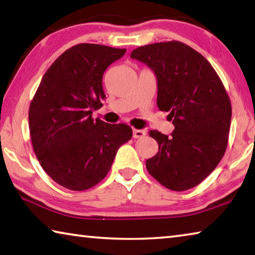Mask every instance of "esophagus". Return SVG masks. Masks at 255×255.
I'll return each mask as SVG.
<instances>
[{
  "instance_id": "esophagus-1",
  "label": "esophagus",
  "mask_w": 255,
  "mask_h": 255,
  "mask_svg": "<svg viewBox=\"0 0 255 255\" xmlns=\"http://www.w3.org/2000/svg\"><path fill=\"white\" fill-rule=\"evenodd\" d=\"M146 135V131L143 129H133L132 130V137L133 138H143Z\"/></svg>"
}]
</instances>
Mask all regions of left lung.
I'll return each instance as SVG.
<instances>
[{
	"mask_svg": "<svg viewBox=\"0 0 255 255\" xmlns=\"http://www.w3.org/2000/svg\"><path fill=\"white\" fill-rule=\"evenodd\" d=\"M157 79V107L170 112L171 136L149 130L158 152L146 161L149 174L173 191L204 181L227 147L232 106L217 73L204 56L180 41L156 42L133 49Z\"/></svg>",
	"mask_w": 255,
	"mask_h": 255,
	"instance_id": "left-lung-1",
	"label": "left lung"
}]
</instances>
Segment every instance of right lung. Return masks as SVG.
Wrapping results in <instances>:
<instances>
[{"mask_svg":"<svg viewBox=\"0 0 255 255\" xmlns=\"http://www.w3.org/2000/svg\"><path fill=\"white\" fill-rule=\"evenodd\" d=\"M126 49L80 44L47 70L29 108L34 154L45 172L62 187L83 191L105 179L131 128L92 118L106 94L102 76Z\"/></svg>","mask_w":255,"mask_h":255,"instance_id":"right-lung-1","label":"right lung"}]
</instances>
